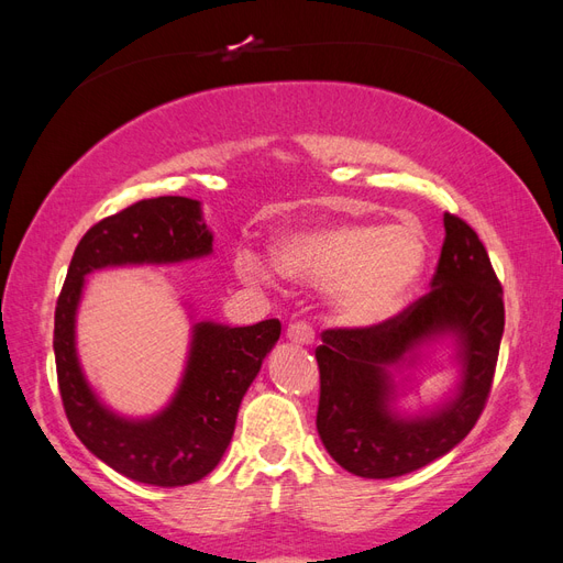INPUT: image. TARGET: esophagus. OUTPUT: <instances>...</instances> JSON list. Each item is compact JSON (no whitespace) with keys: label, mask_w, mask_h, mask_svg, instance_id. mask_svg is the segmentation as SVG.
Masks as SVG:
<instances>
[{"label":"esophagus","mask_w":563,"mask_h":563,"mask_svg":"<svg viewBox=\"0 0 563 563\" xmlns=\"http://www.w3.org/2000/svg\"><path fill=\"white\" fill-rule=\"evenodd\" d=\"M286 338L294 340V343H298V345H312L314 343V329L310 327L308 321H294V323H288Z\"/></svg>","instance_id":"1"}]
</instances>
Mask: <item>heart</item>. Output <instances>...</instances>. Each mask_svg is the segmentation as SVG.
<instances>
[{"instance_id": "1", "label": "heart", "mask_w": 563, "mask_h": 563, "mask_svg": "<svg viewBox=\"0 0 563 563\" xmlns=\"http://www.w3.org/2000/svg\"><path fill=\"white\" fill-rule=\"evenodd\" d=\"M428 246L408 223L340 220L288 234L277 244V265L286 277L333 284L338 314L350 323H373L395 314L418 284ZM236 272L249 284L269 282V267L251 249L236 253Z\"/></svg>"}]
</instances>
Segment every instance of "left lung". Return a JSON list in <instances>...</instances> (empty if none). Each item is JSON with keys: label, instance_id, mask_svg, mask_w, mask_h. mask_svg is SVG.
<instances>
[{"label": "left lung", "instance_id": "left-lung-1", "mask_svg": "<svg viewBox=\"0 0 563 563\" xmlns=\"http://www.w3.org/2000/svg\"><path fill=\"white\" fill-rule=\"evenodd\" d=\"M444 230L430 294L373 327L327 329L314 350L319 437L340 467L364 479H391L446 455L470 434L490 395L505 329L503 286L463 218L444 213ZM446 332L459 340V395L428 417H397L388 408L394 386L386 368Z\"/></svg>", "mask_w": 563, "mask_h": 563}]
</instances>
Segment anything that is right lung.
Segmentation results:
<instances>
[{
    "label": "right lung",
    "instance_id": "add662e5",
    "mask_svg": "<svg viewBox=\"0 0 563 563\" xmlns=\"http://www.w3.org/2000/svg\"><path fill=\"white\" fill-rule=\"evenodd\" d=\"M213 234L197 199L155 197L96 223L75 249L56 302L54 352L58 389L70 428L96 457L133 482L187 486L223 457L249 385L282 333L279 319L253 327L199 321L176 397L162 413L129 420L98 401L75 347V314L84 277L110 265L180 263L209 255Z\"/></svg>",
    "mask_w": 563,
    "mask_h": 563
}]
</instances>
